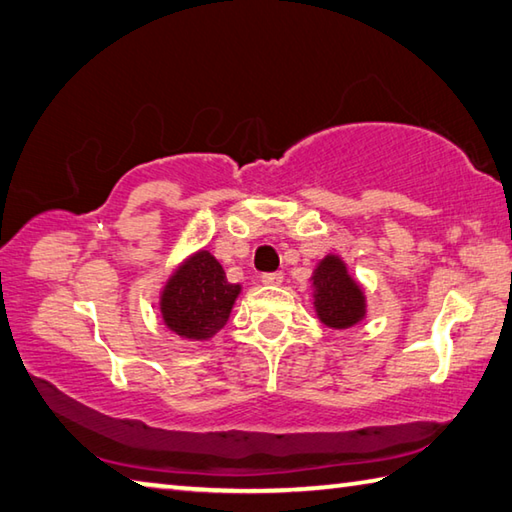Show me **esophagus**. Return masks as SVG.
<instances>
[{"mask_svg": "<svg viewBox=\"0 0 512 512\" xmlns=\"http://www.w3.org/2000/svg\"><path fill=\"white\" fill-rule=\"evenodd\" d=\"M263 285H281L283 283V274L281 272H267L261 276Z\"/></svg>", "mask_w": 512, "mask_h": 512, "instance_id": "1", "label": "esophagus"}]
</instances>
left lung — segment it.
<instances>
[{"label": "left lung", "mask_w": 512, "mask_h": 512, "mask_svg": "<svg viewBox=\"0 0 512 512\" xmlns=\"http://www.w3.org/2000/svg\"><path fill=\"white\" fill-rule=\"evenodd\" d=\"M312 297L317 317L324 326L344 330L366 317V297L342 258L328 254L312 272Z\"/></svg>", "instance_id": "8db88e82"}]
</instances>
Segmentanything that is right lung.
<instances>
[{"label": "right lung", "instance_id": "1", "mask_svg": "<svg viewBox=\"0 0 512 512\" xmlns=\"http://www.w3.org/2000/svg\"><path fill=\"white\" fill-rule=\"evenodd\" d=\"M240 290L227 281L211 251L200 249L166 281L159 297L161 319L175 335L204 342L227 324Z\"/></svg>", "mask_w": 512, "mask_h": 512}]
</instances>
